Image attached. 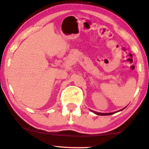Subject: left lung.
<instances>
[{
	"mask_svg": "<svg viewBox=\"0 0 149 149\" xmlns=\"http://www.w3.org/2000/svg\"><path fill=\"white\" fill-rule=\"evenodd\" d=\"M125 108H123V109H120V110H119V111H117V112H110V113H101V112H95V111H93V110H91V112H93V113H95V114H97V115H101V116H104V115H110V114H114V113H116V112H120V111H122V110H123Z\"/></svg>",
	"mask_w": 149,
	"mask_h": 149,
	"instance_id": "obj_1",
	"label": "left lung"
}]
</instances>
